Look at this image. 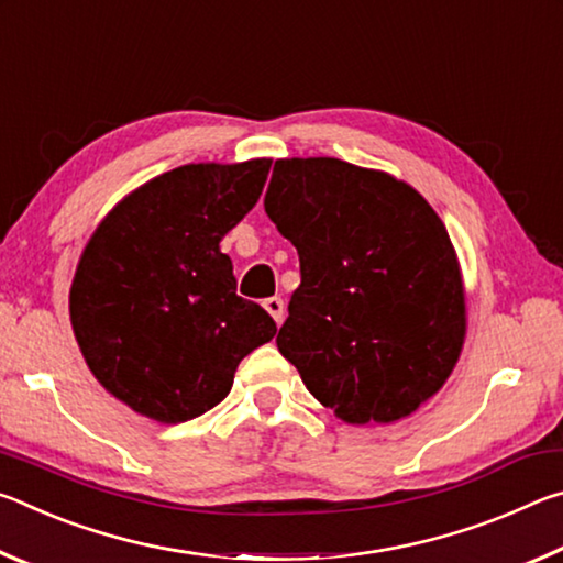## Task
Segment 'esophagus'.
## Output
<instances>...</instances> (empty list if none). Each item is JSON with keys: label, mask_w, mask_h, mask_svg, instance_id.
Masks as SVG:
<instances>
[{"label": "esophagus", "mask_w": 563, "mask_h": 563, "mask_svg": "<svg viewBox=\"0 0 563 563\" xmlns=\"http://www.w3.org/2000/svg\"><path fill=\"white\" fill-rule=\"evenodd\" d=\"M263 308L271 312L273 316V320L278 322H283V318H285V302H283V298H278V295H273V298H268V300H263Z\"/></svg>", "instance_id": "esophagus-1"}]
</instances>
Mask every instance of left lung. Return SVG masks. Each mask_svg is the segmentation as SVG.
I'll return each mask as SVG.
<instances>
[{"label":"left lung","instance_id":"1","mask_svg":"<svg viewBox=\"0 0 563 563\" xmlns=\"http://www.w3.org/2000/svg\"><path fill=\"white\" fill-rule=\"evenodd\" d=\"M263 203L300 258L283 357L350 424L412 415L450 377L466 330L440 216L412 186L340 158L275 161Z\"/></svg>","mask_w":563,"mask_h":563}]
</instances>
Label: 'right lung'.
Here are the masks:
<instances>
[{
    "label": "right lung",
    "instance_id": "1",
    "mask_svg": "<svg viewBox=\"0 0 563 563\" xmlns=\"http://www.w3.org/2000/svg\"><path fill=\"white\" fill-rule=\"evenodd\" d=\"M271 161L188 164L103 218L71 283V325L93 377L139 415L176 424L223 402L275 320L235 292L221 238L263 194Z\"/></svg>",
    "mask_w": 563,
    "mask_h": 563
}]
</instances>
